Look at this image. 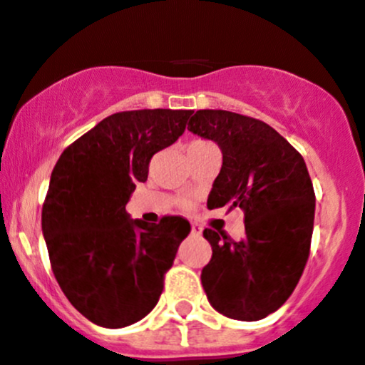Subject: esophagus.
Wrapping results in <instances>:
<instances>
[{
    "label": "esophagus",
    "instance_id": "esophagus-1",
    "mask_svg": "<svg viewBox=\"0 0 365 365\" xmlns=\"http://www.w3.org/2000/svg\"><path fill=\"white\" fill-rule=\"evenodd\" d=\"M190 232H192V235H200V233L203 232V228H201L200 225H196V222H192V225H190Z\"/></svg>",
    "mask_w": 365,
    "mask_h": 365
}]
</instances>
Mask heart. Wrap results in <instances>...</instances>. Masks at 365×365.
<instances>
[{
  "mask_svg": "<svg viewBox=\"0 0 365 365\" xmlns=\"http://www.w3.org/2000/svg\"><path fill=\"white\" fill-rule=\"evenodd\" d=\"M194 143H201V140H194Z\"/></svg>",
  "mask_w": 365,
  "mask_h": 365,
  "instance_id": "heart-1",
  "label": "heart"
}]
</instances>
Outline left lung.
Returning a JSON list of instances; mask_svg holds the SVG:
<instances>
[{"instance_id":"8db88e82","label":"left lung","mask_w":365,"mask_h":365,"mask_svg":"<svg viewBox=\"0 0 365 365\" xmlns=\"http://www.w3.org/2000/svg\"><path fill=\"white\" fill-rule=\"evenodd\" d=\"M187 130L222 151L207 207L244 210V239L203 232L208 302L232 319H264L287 302L309 260L316 194L305 160L277 130L235 112L197 110Z\"/></svg>"}]
</instances>
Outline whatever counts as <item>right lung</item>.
I'll list each match as a JSON object with an SVG mask.
<instances>
[{
  "label": "right lung",
  "instance_id": "add662e5",
  "mask_svg": "<svg viewBox=\"0 0 365 365\" xmlns=\"http://www.w3.org/2000/svg\"><path fill=\"white\" fill-rule=\"evenodd\" d=\"M192 110H128L63 150L42 205L53 274L71 305L98 327L123 328L153 310L190 225L130 219L126 203L155 153L185 132Z\"/></svg>",
  "mask_w": 365,
  "mask_h": 365
}]
</instances>
